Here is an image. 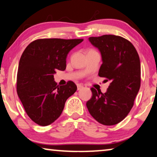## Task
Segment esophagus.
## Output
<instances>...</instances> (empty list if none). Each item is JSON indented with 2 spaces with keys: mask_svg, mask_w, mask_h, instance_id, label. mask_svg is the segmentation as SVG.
Masks as SVG:
<instances>
[{
  "mask_svg": "<svg viewBox=\"0 0 157 157\" xmlns=\"http://www.w3.org/2000/svg\"><path fill=\"white\" fill-rule=\"evenodd\" d=\"M82 88H83V86L81 84H77V90H80Z\"/></svg>",
  "mask_w": 157,
  "mask_h": 157,
  "instance_id": "34e87169",
  "label": "esophagus"
}]
</instances>
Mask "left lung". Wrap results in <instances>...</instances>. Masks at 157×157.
<instances>
[{
  "label": "left lung",
  "instance_id": "obj_1",
  "mask_svg": "<svg viewBox=\"0 0 157 157\" xmlns=\"http://www.w3.org/2000/svg\"><path fill=\"white\" fill-rule=\"evenodd\" d=\"M100 52L102 64L98 75L110 82L107 92L91 88L86 102L90 115L105 126L119 124L128 114L140 87V62L132 43L114 35L88 38Z\"/></svg>",
  "mask_w": 157,
  "mask_h": 157
}]
</instances>
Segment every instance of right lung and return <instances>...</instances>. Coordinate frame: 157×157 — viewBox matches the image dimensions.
Returning a JSON list of instances; mask_svg holds the SVG:
<instances>
[{
    "label": "right lung",
    "mask_w": 157,
    "mask_h": 157,
    "mask_svg": "<svg viewBox=\"0 0 157 157\" xmlns=\"http://www.w3.org/2000/svg\"><path fill=\"white\" fill-rule=\"evenodd\" d=\"M83 39L43 38L31 42L19 62L17 92L26 114L40 126L51 124L61 115L66 100L76 92L72 81L57 86L54 74L66 69L71 49Z\"/></svg>",
    "instance_id": "1"
}]
</instances>
